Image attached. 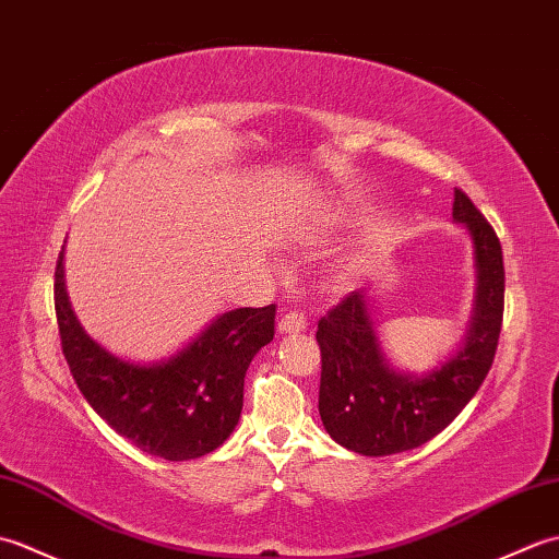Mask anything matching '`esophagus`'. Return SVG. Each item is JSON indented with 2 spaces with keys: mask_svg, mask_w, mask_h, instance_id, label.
I'll use <instances>...</instances> for the list:
<instances>
[{
  "mask_svg": "<svg viewBox=\"0 0 559 559\" xmlns=\"http://www.w3.org/2000/svg\"><path fill=\"white\" fill-rule=\"evenodd\" d=\"M307 329V317L300 312H288L281 317L278 322V331L281 334H300V331Z\"/></svg>",
  "mask_w": 559,
  "mask_h": 559,
  "instance_id": "1",
  "label": "esophagus"
}]
</instances>
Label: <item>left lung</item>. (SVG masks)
<instances>
[{
	"instance_id": "obj_1",
	"label": "left lung",
	"mask_w": 559,
	"mask_h": 559,
	"mask_svg": "<svg viewBox=\"0 0 559 559\" xmlns=\"http://www.w3.org/2000/svg\"><path fill=\"white\" fill-rule=\"evenodd\" d=\"M451 216L471 235L476 298L466 336L442 365L425 374L396 370L382 350L367 290L350 293L317 326L319 415L331 439L355 454L391 456L430 442L490 372L504 312L502 247L461 189Z\"/></svg>"
}]
</instances>
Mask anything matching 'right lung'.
Returning a JSON list of instances; mask_svg holds the SVG:
<instances>
[{"instance_id": "right-lung-1", "label": "right lung", "mask_w": 559, "mask_h": 559, "mask_svg": "<svg viewBox=\"0 0 559 559\" xmlns=\"http://www.w3.org/2000/svg\"><path fill=\"white\" fill-rule=\"evenodd\" d=\"M62 353L79 391L117 435L165 461L218 449L242 413L247 367L273 341L276 305L218 314L185 348L156 362H132L93 341L71 310L64 247L55 269Z\"/></svg>"}]
</instances>
